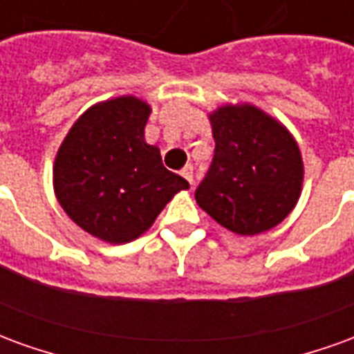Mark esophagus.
Here are the masks:
<instances>
[{"mask_svg": "<svg viewBox=\"0 0 354 354\" xmlns=\"http://www.w3.org/2000/svg\"><path fill=\"white\" fill-rule=\"evenodd\" d=\"M180 174H182V176H184L185 180L189 182V185H192V187H193V167H192V165H185Z\"/></svg>", "mask_w": 354, "mask_h": 354, "instance_id": "1", "label": "esophagus"}]
</instances>
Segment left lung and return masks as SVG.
Wrapping results in <instances>:
<instances>
[{
  "instance_id": "left-lung-1",
  "label": "left lung",
  "mask_w": 354,
  "mask_h": 354,
  "mask_svg": "<svg viewBox=\"0 0 354 354\" xmlns=\"http://www.w3.org/2000/svg\"><path fill=\"white\" fill-rule=\"evenodd\" d=\"M216 153L195 201L235 235H260L294 210L304 189V159L284 124L250 102L208 113Z\"/></svg>"
}]
</instances>
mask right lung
Segmentation results:
<instances>
[{
  "instance_id": "right-lung-1",
  "label": "right lung",
  "mask_w": 354,
  "mask_h": 354,
  "mask_svg": "<svg viewBox=\"0 0 354 354\" xmlns=\"http://www.w3.org/2000/svg\"><path fill=\"white\" fill-rule=\"evenodd\" d=\"M151 106L132 94L93 104L58 147L53 189L73 223L109 245L142 237L167 203L189 189L144 136Z\"/></svg>"
}]
</instances>
